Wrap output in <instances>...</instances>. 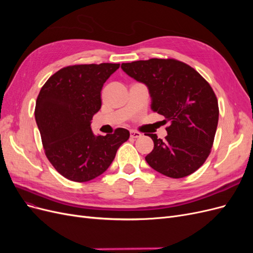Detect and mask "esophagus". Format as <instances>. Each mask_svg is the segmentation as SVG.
Here are the masks:
<instances>
[{
	"instance_id": "34e87169",
	"label": "esophagus",
	"mask_w": 253,
	"mask_h": 253,
	"mask_svg": "<svg viewBox=\"0 0 253 253\" xmlns=\"http://www.w3.org/2000/svg\"><path fill=\"white\" fill-rule=\"evenodd\" d=\"M129 136H131V138H139V137L141 136V134L139 132L131 131V132H129Z\"/></svg>"
}]
</instances>
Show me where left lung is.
<instances>
[{
    "label": "left lung",
    "instance_id": "8db88e82",
    "mask_svg": "<svg viewBox=\"0 0 253 253\" xmlns=\"http://www.w3.org/2000/svg\"><path fill=\"white\" fill-rule=\"evenodd\" d=\"M121 68L148 86L152 111L170 124L164 141L148 134L154 141L145 156L150 167L172 178L200 169L210 154L218 122V102L210 84L193 67L175 59L134 61Z\"/></svg>",
    "mask_w": 253,
    "mask_h": 253
}]
</instances>
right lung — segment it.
I'll list each match as a JSON object with an SVG mask.
<instances>
[{
  "label": "right lung",
  "mask_w": 253,
  "mask_h": 253,
  "mask_svg": "<svg viewBox=\"0 0 253 253\" xmlns=\"http://www.w3.org/2000/svg\"><path fill=\"white\" fill-rule=\"evenodd\" d=\"M120 64H79L61 68L42 86L35 117L45 155L65 178L85 182L108 170L129 132L94 135L90 121L101 108L104 82Z\"/></svg>",
  "instance_id": "right-lung-1"
}]
</instances>
